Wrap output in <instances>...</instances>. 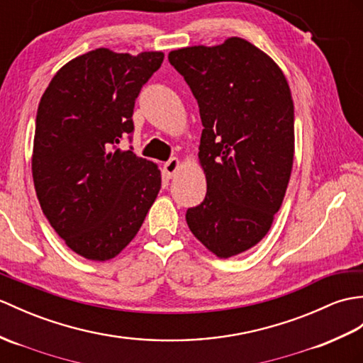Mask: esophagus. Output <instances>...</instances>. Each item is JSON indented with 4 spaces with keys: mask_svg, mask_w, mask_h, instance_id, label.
I'll return each mask as SVG.
<instances>
[{
    "mask_svg": "<svg viewBox=\"0 0 363 363\" xmlns=\"http://www.w3.org/2000/svg\"><path fill=\"white\" fill-rule=\"evenodd\" d=\"M179 167H181L179 159L178 157H172L170 161L164 164V172H165V174L168 176V178H172V176H174V173L179 170Z\"/></svg>",
    "mask_w": 363,
    "mask_h": 363,
    "instance_id": "esophagus-1",
    "label": "esophagus"
}]
</instances>
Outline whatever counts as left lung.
I'll return each instance as SVG.
<instances>
[{
	"mask_svg": "<svg viewBox=\"0 0 363 363\" xmlns=\"http://www.w3.org/2000/svg\"><path fill=\"white\" fill-rule=\"evenodd\" d=\"M168 60L198 100L206 199L189 208L191 233L218 258L266 237L294 162V102L283 71L247 40L174 49Z\"/></svg>",
	"mask_w": 363,
	"mask_h": 363,
	"instance_id": "obj_1",
	"label": "left lung"
}]
</instances>
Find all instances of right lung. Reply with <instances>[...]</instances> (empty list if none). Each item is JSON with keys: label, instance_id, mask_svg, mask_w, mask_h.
I'll return each mask as SVG.
<instances>
[{"label": "right lung", "instance_id": "1", "mask_svg": "<svg viewBox=\"0 0 363 363\" xmlns=\"http://www.w3.org/2000/svg\"><path fill=\"white\" fill-rule=\"evenodd\" d=\"M164 60L99 48L57 71L37 111L32 178L49 224L75 254L106 261L136 237L161 190L159 167L114 150L134 100Z\"/></svg>", "mask_w": 363, "mask_h": 363}]
</instances>
